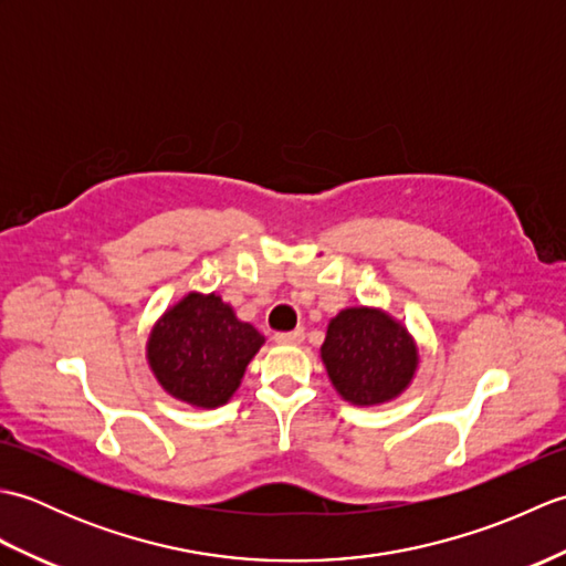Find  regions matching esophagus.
Returning a JSON list of instances; mask_svg holds the SVG:
<instances>
[{
  "instance_id": "1",
  "label": "esophagus",
  "mask_w": 566,
  "mask_h": 566,
  "mask_svg": "<svg viewBox=\"0 0 566 566\" xmlns=\"http://www.w3.org/2000/svg\"><path fill=\"white\" fill-rule=\"evenodd\" d=\"M304 340V331L296 328V331H290V333H276L274 335V343L280 345H298Z\"/></svg>"
}]
</instances>
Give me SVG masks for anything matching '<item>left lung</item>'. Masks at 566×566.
<instances>
[{
  "label": "left lung",
  "instance_id": "obj_1",
  "mask_svg": "<svg viewBox=\"0 0 566 566\" xmlns=\"http://www.w3.org/2000/svg\"><path fill=\"white\" fill-rule=\"evenodd\" d=\"M321 359L347 403L379 406L408 389L420 355L401 321L381 308L350 306L331 318Z\"/></svg>",
  "mask_w": 566,
  "mask_h": 566
}]
</instances>
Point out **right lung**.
Listing matches in <instances>:
<instances>
[{"mask_svg":"<svg viewBox=\"0 0 566 566\" xmlns=\"http://www.w3.org/2000/svg\"><path fill=\"white\" fill-rule=\"evenodd\" d=\"M262 343V335L219 294L189 292L153 326L146 357L172 399L216 408L235 394Z\"/></svg>","mask_w":566,"mask_h":566,"instance_id":"right-lung-1","label":"right lung"}]
</instances>
